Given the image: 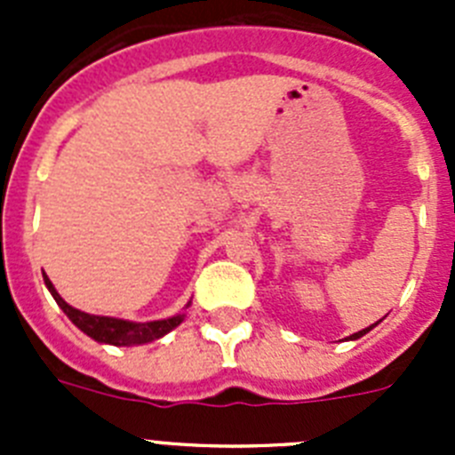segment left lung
I'll return each instance as SVG.
<instances>
[{"mask_svg": "<svg viewBox=\"0 0 455 455\" xmlns=\"http://www.w3.org/2000/svg\"><path fill=\"white\" fill-rule=\"evenodd\" d=\"M376 323H378V321H376ZM376 323H373V325H369V328H363V331H360V332H353V335L348 337V339H360V337H363V335H367V332L371 331V328H376Z\"/></svg>", "mask_w": 455, "mask_h": 455, "instance_id": "obj_1", "label": "left lung"}]
</instances>
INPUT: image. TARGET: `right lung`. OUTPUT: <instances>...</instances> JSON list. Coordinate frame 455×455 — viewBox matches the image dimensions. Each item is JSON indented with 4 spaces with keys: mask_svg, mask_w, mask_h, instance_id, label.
I'll list each match as a JSON object with an SVG mask.
<instances>
[{
    "mask_svg": "<svg viewBox=\"0 0 455 455\" xmlns=\"http://www.w3.org/2000/svg\"><path fill=\"white\" fill-rule=\"evenodd\" d=\"M45 280V287L50 289V293L54 296V300L59 303V307L66 312L68 319L77 325L84 335H88L91 339L100 341V344H111V347H140V344H150L155 339H162L164 335H168L171 331H175L180 323L184 321L182 315L168 316V319L159 321H127V319H116V316H100V315H88L82 309L72 307L66 300L61 299V293L56 291L54 284L47 275H43ZM191 303H187V307Z\"/></svg>",
    "mask_w": 455,
    "mask_h": 455,
    "instance_id": "1",
    "label": "right lung"
}]
</instances>
